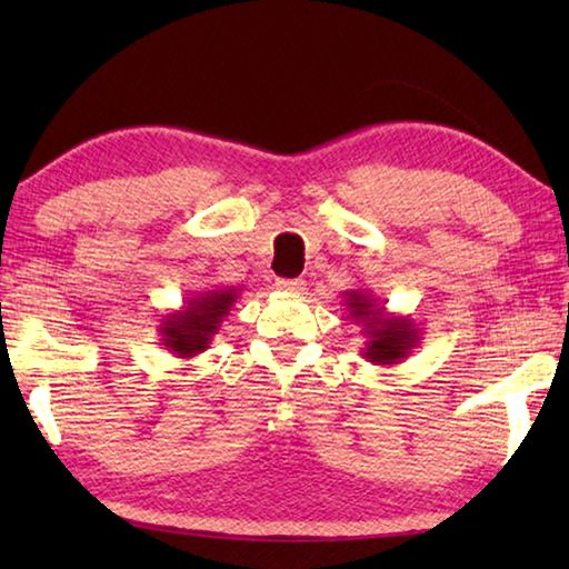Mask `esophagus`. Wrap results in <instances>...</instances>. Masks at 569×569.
I'll return each instance as SVG.
<instances>
[{
    "mask_svg": "<svg viewBox=\"0 0 569 569\" xmlns=\"http://www.w3.org/2000/svg\"><path fill=\"white\" fill-rule=\"evenodd\" d=\"M276 288L288 296H301L306 291V281H301V278H281Z\"/></svg>",
    "mask_w": 569,
    "mask_h": 569,
    "instance_id": "obj_1",
    "label": "esophagus"
}]
</instances>
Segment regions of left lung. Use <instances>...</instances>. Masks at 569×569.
I'll return each instance as SVG.
<instances>
[{"instance_id":"left-lung-1","label":"left lung","mask_w":569,"mask_h":569,"mask_svg":"<svg viewBox=\"0 0 569 569\" xmlns=\"http://www.w3.org/2000/svg\"><path fill=\"white\" fill-rule=\"evenodd\" d=\"M343 306L349 319L361 323V333L366 336L361 356L366 361L377 366L401 363L421 341L419 326L411 321V316L387 313V308L371 298L369 288L343 291Z\"/></svg>"}]
</instances>
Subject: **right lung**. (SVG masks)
I'll return each mask as SVG.
<instances>
[{"mask_svg": "<svg viewBox=\"0 0 569 569\" xmlns=\"http://www.w3.org/2000/svg\"><path fill=\"white\" fill-rule=\"evenodd\" d=\"M243 288H208L196 291L182 301V308L170 311L160 319V346H166L178 359H192L203 353L218 333L230 308L238 301Z\"/></svg>", "mask_w": 569, "mask_h": 569, "instance_id": "1", "label": "right lung"}]
</instances>
